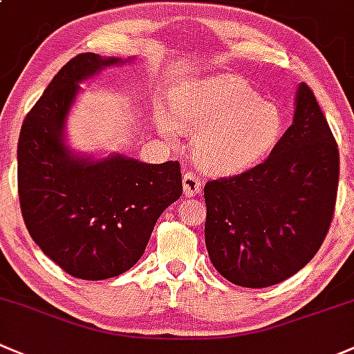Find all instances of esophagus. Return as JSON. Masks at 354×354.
Returning a JSON list of instances; mask_svg holds the SVG:
<instances>
[{"label": "esophagus", "mask_w": 354, "mask_h": 354, "mask_svg": "<svg viewBox=\"0 0 354 354\" xmlns=\"http://www.w3.org/2000/svg\"><path fill=\"white\" fill-rule=\"evenodd\" d=\"M182 187H184V194L185 196H196L201 192V180L194 176L192 172L184 174L182 177Z\"/></svg>", "instance_id": "obj_1"}]
</instances>
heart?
<instances>
[{"instance_id":"obj_1","label":"heart","mask_w":354,"mask_h":354,"mask_svg":"<svg viewBox=\"0 0 354 354\" xmlns=\"http://www.w3.org/2000/svg\"><path fill=\"white\" fill-rule=\"evenodd\" d=\"M160 131L192 133V153L209 172H240L264 158L283 133V112L235 76L185 82L158 114Z\"/></svg>"}]
</instances>
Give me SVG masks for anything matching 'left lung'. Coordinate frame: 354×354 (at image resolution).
Instances as JSON below:
<instances>
[{
    "label": "left lung",
    "mask_w": 354,
    "mask_h": 354,
    "mask_svg": "<svg viewBox=\"0 0 354 354\" xmlns=\"http://www.w3.org/2000/svg\"><path fill=\"white\" fill-rule=\"evenodd\" d=\"M339 151L317 98L300 83L295 118L268 158L204 185V239L233 285L281 283L312 261L336 206Z\"/></svg>",
    "instance_id": "8db88e82"
}]
</instances>
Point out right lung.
Listing matches in <instances>:
<instances>
[{"instance_id": "add662e5", "label": "right lung", "mask_w": 354, "mask_h": 354, "mask_svg": "<svg viewBox=\"0 0 354 354\" xmlns=\"http://www.w3.org/2000/svg\"><path fill=\"white\" fill-rule=\"evenodd\" d=\"M119 57L78 54L59 69L21 124L18 196L28 233L47 257L80 279L114 278L143 256L160 214L182 194L178 162L124 155L92 160L64 145L80 83Z\"/></svg>"}]
</instances>
